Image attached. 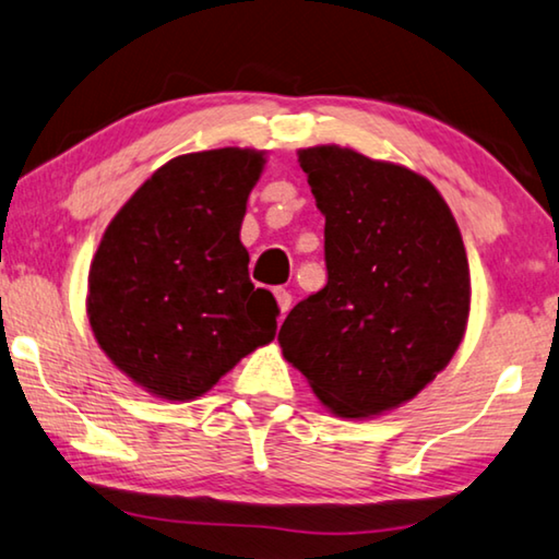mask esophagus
I'll list each match as a JSON object with an SVG mask.
<instances>
[{"label": "esophagus", "instance_id": "obj_1", "mask_svg": "<svg viewBox=\"0 0 559 559\" xmlns=\"http://www.w3.org/2000/svg\"><path fill=\"white\" fill-rule=\"evenodd\" d=\"M273 296H276V300H278L281 316H286L290 311V304H294V298H290L286 288H273Z\"/></svg>", "mask_w": 559, "mask_h": 559}]
</instances>
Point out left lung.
I'll use <instances>...</instances> for the list:
<instances>
[{"label":"left lung","mask_w":559,"mask_h":559,"mask_svg":"<svg viewBox=\"0 0 559 559\" xmlns=\"http://www.w3.org/2000/svg\"><path fill=\"white\" fill-rule=\"evenodd\" d=\"M325 216L328 283L288 313L283 358L341 418L418 395L455 356L471 269L445 199L425 176L353 148H300Z\"/></svg>","instance_id":"1"}]
</instances>
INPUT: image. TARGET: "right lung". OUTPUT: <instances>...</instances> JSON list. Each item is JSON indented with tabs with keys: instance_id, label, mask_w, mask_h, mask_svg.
Returning <instances> with one entry per match:
<instances>
[{
	"instance_id": "right-lung-1",
	"label": "right lung",
	"mask_w": 559,
	"mask_h": 559,
	"mask_svg": "<svg viewBox=\"0 0 559 559\" xmlns=\"http://www.w3.org/2000/svg\"><path fill=\"white\" fill-rule=\"evenodd\" d=\"M263 152L176 156L106 226L88 269L94 338L164 401H193L276 335L271 290L248 278L241 221Z\"/></svg>"
}]
</instances>
